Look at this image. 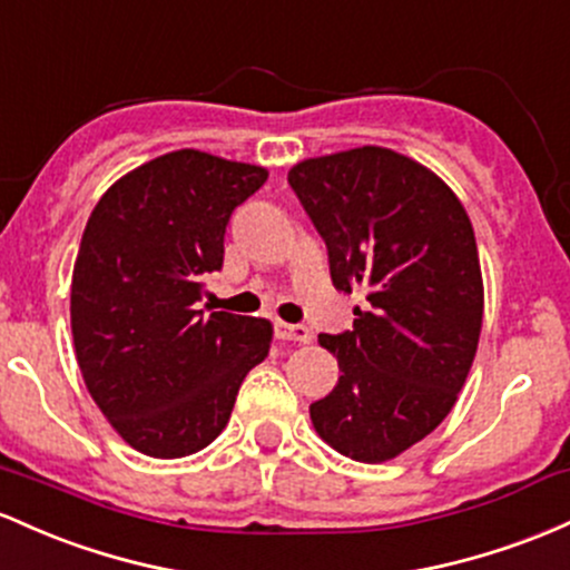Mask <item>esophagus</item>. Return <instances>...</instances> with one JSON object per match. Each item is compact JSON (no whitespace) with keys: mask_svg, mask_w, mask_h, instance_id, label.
Wrapping results in <instances>:
<instances>
[{"mask_svg":"<svg viewBox=\"0 0 570 570\" xmlns=\"http://www.w3.org/2000/svg\"><path fill=\"white\" fill-rule=\"evenodd\" d=\"M274 334H277V338H285V342H309L312 338L306 325L283 323V320H277V323H274Z\"/></svg>","mask_w":570,"mask_h":570,"instance_id":"obj_1","label":"esophagus"}]
</instances>
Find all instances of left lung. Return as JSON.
I'll return each instance as SVG.
<instances>
[{
    "label": "left lung",
    "instance_id": "left-lung-1",
    "mask_svg": "<svg viewBox=\"0 0 570 570\" xmlns=\"http://www.w3.org/2000/svg\"><path fill=\"white\" fill-rule=\"evenodd\" d=\"M328 247L336 291L366 293L353 331L320 334L338 382L309 406L344 458L385 463L455 406L474 363L484 285L474 228L452 188L423 164L363 145L287 171Z\"/></svg>",
    "mask_w": 570,
    "mask_h": 570
}]
</instances>
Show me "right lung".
Here are the masks:
<instances>
[{"label": "right lung", "instance_id": "1", "mask_svg": "<svg viewBox=\"0 0 570 570\" xmlns=\"http://www.w3.org/2000/svg\"><path fill=\"white\" fill-rule=\"evenodd\" d=\"M264 166L202 150L153 158L107 188L72 272V338L88 393L126 444L185 458L220 436L272 323L196 309L223 266L228 217Z\"/></svg>", "mask_w": 570, "mask_h": 570}]
</instances>
